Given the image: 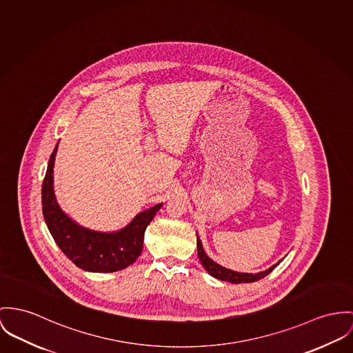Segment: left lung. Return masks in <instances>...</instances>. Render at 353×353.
I'll return each instance as SVG.
<instances>
[{"instance_id": "left-lung-1", "label": "left lung", "mask_w": 353, "mask_h": 353, "mask_svg": "<svg viewBox=\"0 0 353 353\" xmlns=\"http://www.w3.org/2000/svg\"><path fill=\"white\" fill-rule=\"evenodd\" d=\"M197 255H199V259L201 262V265L204 266V269L207 272H210L212 276H215L220 281H227V282H231V283H250V282H255V281H259L262 278H265L268 274L270 272L279 265V262L276 265H272L270 269L265 270V272H256V274H251V272H234V270H230V269H225L220 265H217L216 262H214L204 251L203 248V244L201 241L199 239L197 236Z\"/></svg>"}]
</instances>
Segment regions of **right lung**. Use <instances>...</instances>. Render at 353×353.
Returning <instances> with one entry per match:
<instances>
[{
    "label": "right lung",
    "instance_id": "obj_1",
    "mask_svg": "<svg viewBox=\"0 0 353 353\" xmlns=\"http://www.w3.org/2000/svg\"><path fill=\"white\" fill-rule=\"evenodd\" d=\"M54 148L41 187L43 215L59 248L81 270L114 272L134 263L142 252L143 234L163 203L142 211L117 232H98L84 228L59 207L54 192Z\"/></svg>",
    "mask_w": 353,
    "mask_h": 353
}]
</instances>
